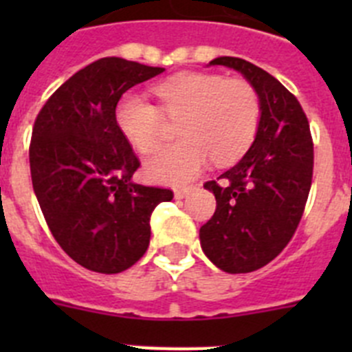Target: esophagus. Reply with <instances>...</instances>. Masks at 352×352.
<instances>
[{
	"mask_svg": "<svg viewBox=\"0 0 352 352\" xmlns=\"http://www.w3.org/2000/svg\"><path fill=\"white\" fill-rule=\"evenodd\" d=\"M194 190L192 186H182V188H174V199H185L190 195V192Z\"/></svg>",
	"mask_w": 352,
	"mask_h": 352,
	"instance_id": "obj_1",
	"label": "esophagus"
}]
</instances>
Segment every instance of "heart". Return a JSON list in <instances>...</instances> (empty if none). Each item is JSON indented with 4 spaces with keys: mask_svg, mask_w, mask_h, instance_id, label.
<instances>
[{
    "mask_svg": "<svg viewBox=\"0 0 352 352\" xmlns=\"http://www.w3.org/2000/svg\"><path fill=\"white\" fill-rule=\"evenodd\" d=\"M162 113L179 120L182 141L160 149L144 162V173L162 185H185L208 160L226 166L238 160L256 138L259 96L247 80L217 74L188 72L153 88ZM114 121L135 151L151 153L162 141L164 116L144 96L125 93L116 104Z\"/></svg>",
    "mask_w": 352,
    "mask_h": 352,
    "instance_id": "heart-1",
    "label": "heart"
}]
</instances>
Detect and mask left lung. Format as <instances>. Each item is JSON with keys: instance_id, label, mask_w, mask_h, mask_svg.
I'll return each instance as SVG.
<instances>
[{"instance_id": "1", "label": "left lung", "mask_w": 352, "mask_h": 352, "mask_svg": "<svg viewBox=\"0 0 352 352\" xmlns=\"http://www.w3.org/2000/svg\"><path fill=\"white\" fill-rule=\"evenodd\" d=\"M211 65L239 72L256 89L261 114L243 158L204 185L217 210L199 239L217 268L250 273L275 259L296 231L312 185L314 144L300 102L268 72L231 56Z\"/></svg>"}]
</instances>
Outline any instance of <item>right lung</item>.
Instances as JSON below:
<instances>
[{
    "instance_id": "obj_1",
    "label": "right lung",
    "mask_w": 352,
    "mask_h": 352,
    "mask_svg": "<svg viewBox=\"0 0 352 352\" xmlns=\"http://www.w3.org/2000/svg\"><path fill=\"white\" fill-rule=\"evenodd\" d=\"M164 70L102 58L61 84L36 116L33 190L56 241L91 272L113 275L138 263L151 213L173 199L167 188L133 183L141 164L114 121L123 93Z\"/></svg>"
}]
</instances>
